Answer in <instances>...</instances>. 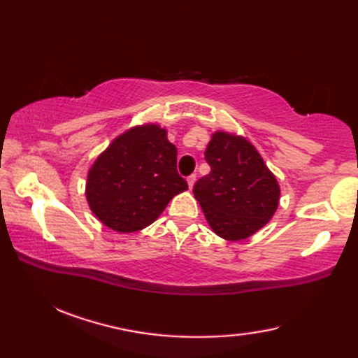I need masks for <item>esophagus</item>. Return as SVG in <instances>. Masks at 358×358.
Returning <instances> with one entry per match:
<instances>
[{
	"mask_svg": "<svg viewBox=\"0 0 358 358\" xmlns=\"http://www.w3.org/2000/svg\"><path fill=\"white\" fill-rule=\"evenodd\" d=\"M195 185V175H191V177H187V186L189 189H192Z\"/></svg>",
	"mask_w": 358,
	"mask_h": 358,
	"instance_id": "1",
	"label": "esophagus"
}]
</instances>
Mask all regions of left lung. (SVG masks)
Listing matches in <instances>:
<instances>
[{
    "mask_svg": "<svg viewBox=\"0 0 358 358\" xmlns=\"http://www.w3.org/2000/svg\"><path fill=\"white\" fill-rule=\"evenodd\" d=\"M204 158L210 173L194 186L210 229L229 241L246 240L275 214L280 186L262 155L245 136L217 131Z\"/></svg>",
    "mask_w": 358,
    "mask_h": 358,
    "instance_id": "obj_1",
    "label": "left lung"
}]
</instances>
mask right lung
Masks as SVG:
<instances>
[{"instance_id": "obj_1", "label": "right lung", "mask_w": 358, "mask_h": 358, "mask_svg": "<svg viewBox=\"0 0 358 358\" xmlns=\"http://www.w3.org/2000/svg\"><path fill=\"white\" fill-rule=\"evenodd\" d=\"M187 183L177 172V148L158 124H143L118 135L89 169L86 199L109 229L141 231L162 215Z\"/></svg>"}]
</instances>
